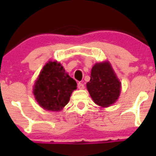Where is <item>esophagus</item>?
Here are the masks:
<instances>
[{
	"mask_svg": "<svg viewBox=\"0 0 156 156\" xmlns=\"http://www.w3.org/2000/svg\"><path fill=\"white\" fill-rule=\"evenodd\" d=\"M78 89H80V90L84 89V84H82V83H81V82H78Z\"/></svg>",
	"mask_w": 156,
	"mask_h": 156,
	"instance_id": "obj_1",
	"label": "esophagus"
}]
</instances>
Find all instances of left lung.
I'll list each match as a JSON object with an SVG mask.
<instances>
[{"mask_svg":"<svg viewBox=\"0 0 156 156\" xmlns=\"http://www.w3.org/2000/svg\"><path fill=\"white\" fill-rule=\"evenodd\" d=\"M87 88L94 103L108 107L115 103L121 93V82L108 62L96 63L91 69Z\"/></svg>","mask_w":156,"mask_h":156,"instance_id":"1","label":"left lung"}]
</instances>
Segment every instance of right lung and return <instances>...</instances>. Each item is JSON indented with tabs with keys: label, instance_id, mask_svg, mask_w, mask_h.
I'll return each instance as SVG.
<instances>
[{
	"label": "right lung",
	"instance_id": "obj_1",
	"mask_svg": "<svg viewBox=\"0 0 156 156\" xmlns=\"http://www.w3.org/2000/svg\"><path fill=\"white\" fill-rule=\"evenodd\" d=\"M77 83L60 63L49 61L43 67L33 90L35 100L49 111H61L69 103Z\"/></svg>",
	"mask_w": 156,
	"mask_h": 156
}]
</instances>
